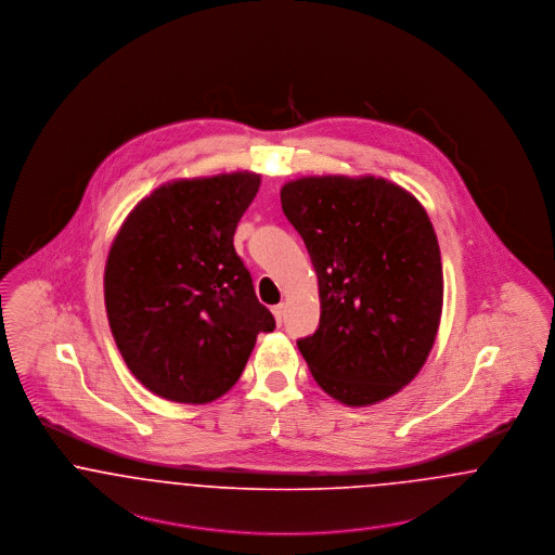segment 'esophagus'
Returning <instances> with one entry per match:
<instances>
[{
	"label": "esophagus",
	"instance_id": "34e87169",
	"mask_svg": "<svg viewBox=\"0 0 555 555\" xmlns=\"http://www.w3.org/2000/svg\"><path fill=\"white\" fill-rule=\"evenodd\" d=\"M272 314L276 318V322L281 324L283 322V317H285V304H279V306H274L272 308Z\"/></svg>",
	"mask_w": 555,
	"mask_h": 555
}]
</instances>
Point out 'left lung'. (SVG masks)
<instances>
[{
    "instance_id": "8db88e82",
    "label": "left lung",
    "mask_w": 555,
    "mask_h": 555,
    "mask_svg": "<svg viewBox=\"0 0 555 555\" xmlns=\"http://www.w3.org/2000/svg\"><path fill=\"white\" fill-rule=\"evenodd\" d=\"M281 204L317 270L320 322L297 347L345 405L396 396L424 366L443 310V268L421 202L376 177H304Z\"/></svg>"
}]
</instances>
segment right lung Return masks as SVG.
<instances>
[{"label":"right lung","instance_id":"right-lung-1","mask_svg":"<svg viewBox=\"0 0 555 555\" xmlns=\"http://www.w3.org/2000/svg\"><path fill=\"white\" fill-rule=\"evenodd\" d=\"M258 189L256 172L166 183L114 238L107 320L127 366L152 393L179 403L224 396L258 335L274 328L233 245Z\"/></svg>","mask_w":555,"mask_h":555}]
</instances>
